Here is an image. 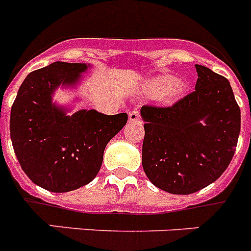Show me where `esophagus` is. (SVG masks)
I'll use <instances>...</instances> for the list:
<instances>
[{"label": "esophagus", "mask_w": 251, "mask_h": 251, "mask_svg": "<svg viewBox=\"0 0 251 251\" xmlns=\"http://www.w3.org/2000/svg\"><path fill=\"white\" fill-rule=\"evenodd\" d=\"M128 119H129V122H139V119H141L139 110H137V109L130 110L129 114H128Z\"/></svg>", "instance_id": "obj_1"}]
</instances>
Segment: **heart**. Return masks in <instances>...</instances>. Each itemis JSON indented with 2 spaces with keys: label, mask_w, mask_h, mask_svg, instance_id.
<instances>
[{
  "label": "heart",
  "mask_w": 251,
  "mask_h": 251,
  "mask_svg": "<svg viewBox=\"0 0 251 251\" xmlns=\"http://www.w3.org/2000/svg\"><path fill=\"white\" fill-rule=\"evenodd\" d=\"M186 84L182 80H176L170 75H161L148 80L145 85V92L151 98H159L162 95H167L170 98H177L183 94Z\"/></svg>",
  "instance_id": "obj_1"
}]
</instances>
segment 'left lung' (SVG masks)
Instances as JSON below:
<instances>
[{"label": "left lung", "mask_w": 251, "mask_h": 251, "mask_svg": "<svg viewBox=\"0 0 251 251\" xmlns=\"http://www.w3.org/2000/svg\"><path fill=\"white\" fill-rule=\"evenodd\" d=\"M195 68L194 92L174 105L141 109L143 170L156 187L175 195L215 182L230 165L240 133V108L229 80L206 66Z\"/></svg>", "instance_id": "obj_1"}]
</instances>
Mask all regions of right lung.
I'll return each mask as SVG.
<instances>
[{"mask_svg":"<svg viewBox=\"0 0 251 251\" xmlns=\"http://www.w3.org/2000/svg\"><path fill=\"white\" fill-rule=\"evenodd\" d=\"M86 64L55 61L30 73L11 108L13 151L28 178L51 192L85 186L98 175L105 146L126 126L127 113L81 109L66 115L52 103L59 85H75Z\"/></svg>","mask_w":251,"mask_h":251,"instance_id":"obj_1","label":"right lung"}]
</instances>
